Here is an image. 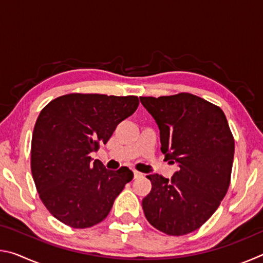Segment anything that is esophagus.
I'll return each mask as SVG.
<instances>
[{
    "mask_svg": "<svg viewBox=\"0 0 263 263\" xmlns=\"http://www.w3.org/2000/svg\"><path fill=\"white\" fill-rule=\"evenodd\" d=\"M133 176H135V179H139V177L142 176V174L140 172H137V171H133Z\"/></svg>",
    "mask_w": 263,
    "mask_h": 263,
    "instance_id": "1",
    "label": "esophagus"
}]
</instances>
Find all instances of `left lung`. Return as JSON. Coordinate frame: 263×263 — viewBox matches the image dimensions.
<instances>
[{
  "label": "left lung",
  "instance_id": "8db88e82",
  "mask_svg": "<svg viewBox=\"0 0 263 263\" xmlns=\"http://www.w3.org/2000/svg\"><path fill=\"white\" fill-rule=\"evenodd\" d=\"M160 130L164 160L179 164L171 180L147 175L152 182L142 199L146 219L169 235H184L210 218L231 181L234 139L222 110L201 97H140Z\"/></svg>",
  "mask_w": 263,
  "mask_h": 263
}]
</instances>
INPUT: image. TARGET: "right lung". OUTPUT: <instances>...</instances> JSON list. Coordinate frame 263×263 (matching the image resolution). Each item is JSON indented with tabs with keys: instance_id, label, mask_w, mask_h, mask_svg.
Segmentation results:
<instances>
[{
	"instance_id": "1",
	"label": "right lung",
	"mask_w": 263,
	"mask_h": 263,
	"mask_svg": "<svg viewBox=\"0 0 263 263\" xmlns=\"http://www.w3.org/2000/svg\"><path fill=\"white\" fill-rule=\"evenodd\" d=\"M137 96L68 94L51 101L33 128L31 172L44 205L74 229L99 224L133 179L127 167L108 171L89 154L106 144L135 112Z\"/></svg>"
}]
</instances>
